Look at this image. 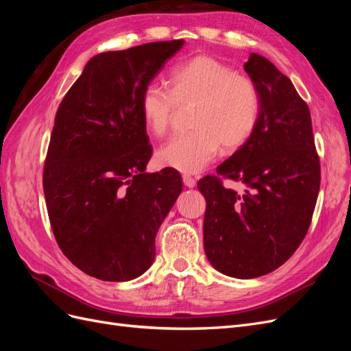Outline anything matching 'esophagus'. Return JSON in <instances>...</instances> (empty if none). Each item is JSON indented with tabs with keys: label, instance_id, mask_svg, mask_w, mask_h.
<instances>
[{
	"label": "esophagus",
	"instance_id": "esophagus-1",
	"mask_svg": "<svg viewBox=\"0 0 351 351\" xmlns=\"http://www.w3.org/2000/svg\"><path fill=\"white\" fill-rule=\"evenodd\" d=\"M183 183H184L186 187H195L196 180L193 177H190L189 174H183Z\"/></svg>",
	"mask_w": 351,
	"mask_h": 351
}]
</instances>
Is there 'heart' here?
Masks as SVG:
<instances>
[{"label":"heart","instance_id":"b5f03b06","mask_svg":"<svg viewBox=\"0 0 351 351\" xmlns=\"http://www.w3.org/2000/svg\"><path fill=\"white\" fill-rule=\"evenodd\" d=\"M195 104L192 132L171 137L156 152L162 167L182 173H199L214 161L222 146L236 152L256 130L261 114L258 84L217 58L199 56L176 67L168 90L146 84L139 110L147 130L161 137L173 123L177 107Z\"/></svg>","mask_w":351,"mask_h":351}]
</instances>
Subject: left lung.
<instances>
[{
    "label": "left lung",
    "instance_id": "obj_1",
    "mask_svg": "<svg viewBox=\"0 0 351 351\" xmlns=\"http://www.w3.org/2000/svg\"><path fill=\"white\" fill-rule=\"evenodd\" d=\"M244 70L258 84L261 114L247 143L199 180L206 199L205 253L212 267L234 278L280 268L300 246L321 186L311 111L291 80L269 60L250 54ZM221 178L245 184L241 194Z\"/></svg>",
    "mask_w": 351,
    "mask_h": 351
}]
</instances>
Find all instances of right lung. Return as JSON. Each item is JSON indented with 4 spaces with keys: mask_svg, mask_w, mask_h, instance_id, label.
Here are the masks:
<instances>
[{
    "mask_svg": "<svg viewBox=\"0 0 351 351\" xmlns=\"http://www.w3.org/2000/svg\"><path fill=\"white\" fill-rule=\"evenodd\" d=\"M151 42L95 56L62 98L44 165L52 232L66 258L102 281H129L155 259V237L182 193L152 155L139 110L143 88L183 47Z\"/></svg>",
    "mask_w": 351,
    "mask_h": 351,
    "instance_id": "1",
    "label": "right lung"
}]
</instances>
